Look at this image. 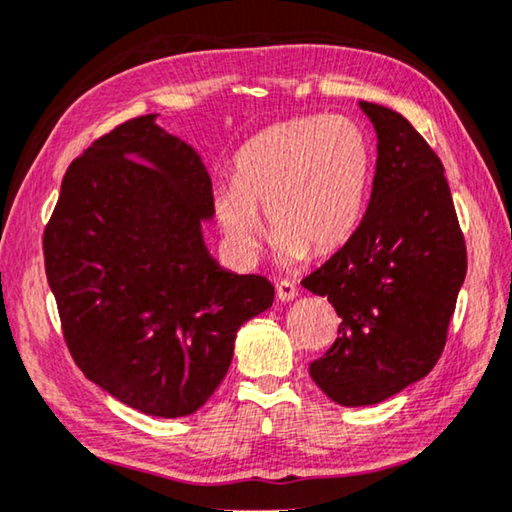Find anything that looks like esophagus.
I'll return each mask as SVG.
<instances>
[{"instance_id": "34e87169", "label": "esophagus", "mask_w": 512, "mask_h": 512, "mask_svg": "<svg viewBox=\"0 0 512 512\" xmlns=\"http://www.w3.org/2000/svg\"><path fill=\"white\" fill-rule=\"evenodd\" d=\"M276 297H279L281 301H292L297 297V288H295V283H290V281H281L279 286H276Z\"/></svg>"}]
</instances>
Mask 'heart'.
Wrapping results in <instances>:
<instances>
[{"mask_svg": "<svg viewBox=\"0 0 512 512\" xmlns=\"http://www.w3.org/2000/svg\"><path fill=\"white\" fill-rule=\"evenodd\" d=\"M374 174L367 131L349 117H297L256 133L233 156L231 183L213 190L224 245L251 265L265 236L283 265L347 245L363 220Z\"/></svg>", "mask_w": 512, "mask_h": 512, "instance_id": "1", "label": "heart"}]
</instances>
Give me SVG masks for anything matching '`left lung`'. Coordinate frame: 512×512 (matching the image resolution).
<instances>
[{"mask_svg": "<svg viewBox=\"0 0 512 512\" xmlns=\"http://www.w3.org/2000/svg\"><path fill=\"white\" fill-rule=\"evenodd\" d=\"M358 106L379 140L370 204L347 245L301 281L340 317V335L311 363L340 406L381 404L433 370L467 272L440 158L404 115Z\"/></svg>", "mask_w": 512, "mask_h": 512, "instance_id": "left-lung-1", "label": "left lung"}]
</instances>
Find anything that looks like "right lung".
<instances>
[{
	"instance_id": "obj_1",
	"label": "right lung",
	"mask_w": 512,
	"mask_h": 512,
	"mask_svg": "<svg viewBox=\"0 0 512 512\" xmlns=\"http://www.w3.org/2000/svg\"><path fill=\"white\" fill-rule=\"evenodd\" d=\"M156 117L120 124L67 167L43 247L79 370L124 406L174 420L211 399L274 288L211 256V177Z\"/></svg>"
}]
</instances>
